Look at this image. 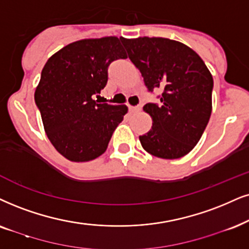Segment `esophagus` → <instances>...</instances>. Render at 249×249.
Masks as SVG:
<instances>
[{"label":"esophagus","instance_id":"esophagus-1","mask_svg":"<svg viewBox=\"0 0 249 249\" xmlns=\"http://www.w3.org/2000/svg\"><path fill=\"white\" fill-rule=\"evenodd\" d=\"M128 109H130L131 112H137L139 111V110L141 109V106H137V107H128Z\"/></svg>","mask_w":249,"mask_h":249}]
</instances>
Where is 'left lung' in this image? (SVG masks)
I'll list each match as a JSON object with an SVG mask.
<instances>
[{
  "mask_svg": "<svg viewBox=\"0 0 249 249\" xmlns=\"http://www.w3.org/2000/svg\"><path fill=\"white\" fill-rule=\"evenodd\" d=\"M121 41L148 90L163 89L160 105L143 107L153 126L139 137L141 146L160 159L185 156L199 142L212 115V73L202 58L179 41L148 36Z\"/></svg>",
  "mask_w": 249,
  "mask_h": 249,
  "instance_id": "left-lung-1",
  "label": "left lung"
}]
</instances>
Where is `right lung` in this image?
<instances>
[{
  "instance_id": "right-lung-1",
  "label": "right lung",
  "mask_w": 249,
  "mask_h": 249,
  "mask_svg": "<svg viewBox=\"0 0 249 249\" xmlns=\"http://www.w3.org/2000/svg\"><path fill=\"white\" fill-rule=\"evenodd\" d=\"M127 58L117 36L84 39L63 47L41 72L34 100L46 134L57 152L72 162L92 161L107 150L127 112L125 105L96 103L108 81V67Z\"/></svg>"
}]
</instances>
